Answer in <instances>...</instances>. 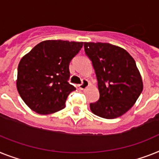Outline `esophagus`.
I'll use <instances>...</instances> for the list:
<instances>
[{
    "label": "esophagus",
    "mask_w": 159,
    "mask_h": 159,
    "mask_svg": "<svg viewBox=\"0 0 159 159\" xmlns=\"http://www.w3.org/2000/svg\"><path fill=\"white\" fill-rule=\"evenodd\" d=\"M88 87H89V81H88L87 80H83L82 84H80L79 85V88H80V89H81V90H85Z\"/></svg>",
    "instance_id": "obj_1"
}]
</instances>
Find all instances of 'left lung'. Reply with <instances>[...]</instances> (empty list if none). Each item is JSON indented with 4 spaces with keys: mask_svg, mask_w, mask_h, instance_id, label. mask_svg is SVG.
I'll return each instance as SVG.
<instances>
[{
    "mask_svg": "<svg viewBox=\"0 0 159 159\" xmlns=\"http://www.w3.org/2000/svg\"><path fill=\"white\" fill-rule=\"evenodd\" d=\"M84 51L92 61L100 98L90 103L94 115L115 119L132 108L143 90L136 61L129 53L109 43L84 42Z\"/></svg>",
    "mask_w": 159,
    "mask_h": 159,
    "instance_id": "1",
    "label": "left lung"
}]
</instances>
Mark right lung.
I'll use <instances>...</instances> for the list:
<instances>
[{"instance_id":"1","label":"right lung","mask_w":159,"mask_h":159,"mask_svg":"<svg viewBox=\"0 0 159 159\" xmlns=\"http://www.w3.org/2000/svg\"><path fill=\"white\" fill-rule=\"evenodd\" d=\"M82 47L83 42L44 40L21 59L17 89L30 109L49 115L65 108L68 95L75 90L68 83L69 64Z\"/></svg>"}]
</instances>
